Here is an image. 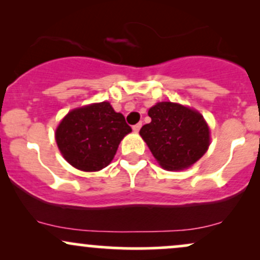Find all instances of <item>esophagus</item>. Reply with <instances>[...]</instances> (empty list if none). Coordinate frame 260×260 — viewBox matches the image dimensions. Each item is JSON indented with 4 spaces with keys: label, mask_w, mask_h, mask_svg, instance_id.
<instances>
[{
    "label": "esophagus",
    "mask_w": 260,
    "mask_h": 260,
    "mask_svg": "<svg viewBox=\"0 0 260 260\" xmlns=\"http://www.w3.org/2000/svg\"><path fill=\"white\" fill-rule=\"evenodd\" d=\"M140 127H142V122H139V123H137V124H134L133 126V131L134 132H139V129H140Z\"/></svg>",
    "instance_id": "34e87169"
}]
</instances>
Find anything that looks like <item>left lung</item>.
I'll return each instance as SVG.
<instances>
[{
	"label": "left lung",
	"instance_id": "left-lung-1",
	"mask_svg": "<svg viewBox=\"0 0 260 260\" xmlns=\"http://www.w3.org/2000/svg\"><path fill=\"white\" fill-rule=\"evenodd\" d=\"M148 115L151 122L144 124L139 134L162 169H188L207 153L210 132L198 111L162 101L150 107Z\"/></svg>",
	"mask_w": 260,
	"mask_h": 260
}]
</instances>
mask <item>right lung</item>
<instances>
[{
	"mask_svg": "<svg viewBox=\"0 0 260 260\" xmlns=\"http://www.w3.org/2000/svg\"><path fill=\"white\" fill-rule=\"evenodd\" d=\"M129 132L132 128L123 115L104 101L68 112L59 122L55 138L68 164L92 172L111 162L121 140Z\"/></svg>",
	"mask_w": 260,
	"mask_h": 260,
	"instance_id": "add662e5",
	"label": "right lung"
}]
</instances>
